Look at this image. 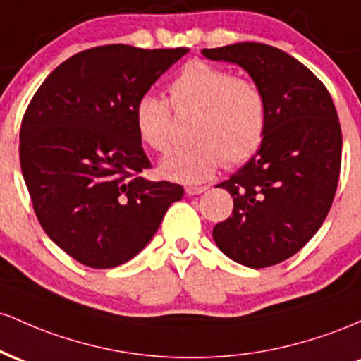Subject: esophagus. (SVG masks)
I'll return each instance as SVG.
<instances>
[{
  "label": "esophagus",
  "mask_w": 361,
  "mask_h": 361,
  "mask_svg": "<svg viewBox=\"0 0 361 361\" xmlns=\"http://www.w3.org/2000/svg\"><path fill=\"white\" fill-rule=\"evenodd\" d=\"M206 189H208L206 185H200V188H197V185H188V188H185V192H188V196H197V194L204 192Z\"/></svg>",
  "instance_id": "esophagus-1"
}]
</instances>
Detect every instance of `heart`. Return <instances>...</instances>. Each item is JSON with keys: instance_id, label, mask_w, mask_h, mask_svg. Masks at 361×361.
<instances>
[{"instance_id": "b5f03b06", "label": "heart", "mask_w": 361, "mask_h": 361, "mask_svg": "<svg viewBox=\"0 0 361 361\" xmlns=\"http://www.w3.org/2000/svg\"><path fill=\"white\" fill-rule=\"evenodd\" d=\"M177 111H197L191 147L182 148L161 164V173L180 182L206 180L220 165H238L261 147L268 126L264 92L252 80L194 61L185 64L170 85ZM136 131L147 147L159 153L172 148V107L164 97L147 95L135 109Z\"/></svg>"}]
</instances>
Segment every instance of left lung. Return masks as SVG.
Returning <instances> with one entry per match:
<instances>
[{"label": "left lung", "mask_w": 361, "mask_h": 361, "mask_svg": "<svg viewBox=\"0 0 361 361\" xmlns=\"http://www.w3.org/2000/svg\"><path fill=\"white\" fill-rule=\"evenodd\" d=\"M201 52L240 66L264 92V140L216 185L232 194L233 212L214 225L213 238L238 264L268 268L297 254L329 213L341 169L338 112L321 80L276 47L240 42Z\"/></svg>", "instance_id": "obj_1"}]
</instances>
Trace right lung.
<instances>
[{
    "mask_svg": "<svg viewBox=\"0 0 361 361\" xmlns=\"http://www.w3.org/2000/svg\"><path fill=\"white\" fill-rule=\"evenodd\" d=\"M189 49L111 44L78 52L44 80L20 129V165L44 232L95 269L140 254L182 200L152 167L136 131L137 100Z\"/></svg>",
    "mask_w": 361,
    "mask_h": 361,
    "instance_id": "obj_1",
    "label": "right lung"
}]
</instances>
